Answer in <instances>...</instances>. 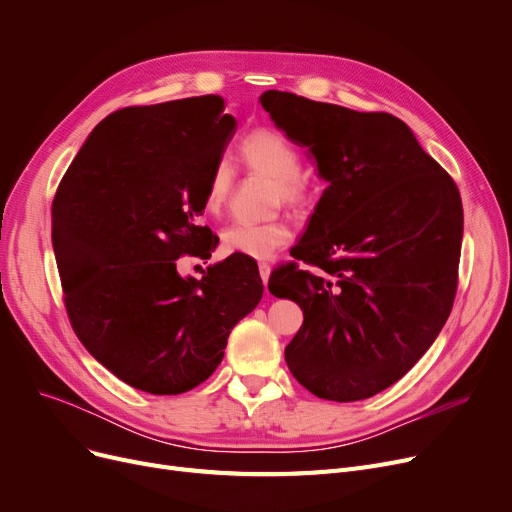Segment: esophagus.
Here are the masks:
<instances>
[{
  "instance_id": "34e87169",
  "label": "esophagus",
  "mask_w": 512,
  "mask_h": 512,
  "mask_svg": "<svg viewBox=\"0 0 512 512\" xmlns=\"http://www.w3.org/2000/svg\"><path fill=\"white\" fill-rule=\"evenodd\" d=\"M259 274H261V280H263V284L267 286V280H270V274H272V267H270V263L261 261V263H259Z\"/></svg>"
}]
</instances>
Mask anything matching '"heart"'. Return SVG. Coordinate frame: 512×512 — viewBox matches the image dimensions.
<instances>
[{
	"label": "heart",
	"mask_w": 512,
	"mask_h": 512,
	"mask_svg": "<svg viewBox=\"0 0 512 512\" xmlns=\"http://www.w3.org/2000/svg\"><path fill=\"white\" fill-rule=\"evenodd\" d=\"M238 155L245 168L272 178V205L284 203L288 207L301 209L311 201L313 182L301 170V151L282 132L274 128L251 130L242 137ZM232 188V166L228 161L213 164L203 191L205 209L209 213H220L232 195ZM290 238L292 230L282 218L265 222H232L220 234L224 253L251 259L272 257L274 251L284 247Z\"/></svg>",
	"instance_id": "heart-1"
}]
</instances>
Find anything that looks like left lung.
<instances>
[{"label": "left lung", "instance_id": "obj_1", "mask_svg": "<svg viewBox=\"0 0 512 512\" xmlns=\"http://www.w3.org/2000/svg\"><path fill=\"white\" fill-rule=\"evenodd\" d=\"M259 101L328 182L294 261L270 276L274 297L305 315L284 351L288 369L319 398H369L423 357L452 311L461 193L392 114L286 91Z\"/></svg>", "mask_w": 512, "mask_h": 512}]
</instances>
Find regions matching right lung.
<instances>
[{"instance_id": "add662e5", "label": "right lung", "mask_w": 512, "mask_h": 512, "mask_svg": "<svg viewBox=\"0 0 512 512\" xmlns=\"http://www.w3.org/2000/svg\"><path fill=\"white\" fill-rule=\"evenodd\" d=\"M220 95L132 105L101 120L51 205V242L74 334L128 386L182 394L222 363L230 330L263 294L257 263L230 255L201 280L176 270L209 259L199 226L213 164L236 132Z\"/></svg>"}]
</instances>
